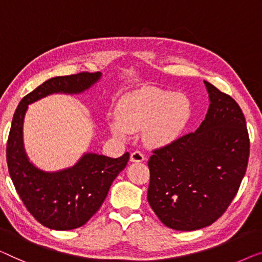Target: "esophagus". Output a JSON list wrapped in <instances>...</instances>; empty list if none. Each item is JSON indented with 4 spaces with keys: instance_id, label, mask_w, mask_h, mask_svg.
<instances>
[{
    "instance_id": "esophagus-1",
    "label": "esophagus",
    "mask_w": 262,
    "mask_h": 262,
    "mask_svg": "<svg viewBox=\"0 0 262 262\" xmlns=\"http://www.w3.org/2000/svg\"><path fill=\"white\" fill-rule=\"evenodd\" d=\"M143 160H145V156L140 150H135L130 154V161L133 163H141Z\"/></svg>"
}]
</instances>
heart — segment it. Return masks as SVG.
<instances>
[{"instance_id": "1", "label": "heart", "mask_w": 262, "mask_h": 262, "mask_svg": "<svg viewBox=\"0 0 262 262\" xmlns=\"http://www.w3.org/2000/svg\"><path fill=\"white\" fill-rule=\"evenodd\" d=\"M190 116V102L185 96L171 91L148 89L124 97L117 108V120L110 123L116 138L126 139L129 132L145 129V141L150 146L171 142Z\"/></svg>"}]
</instances>
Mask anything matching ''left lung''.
Returning <instances> with one entry per match:
<instances>
[{"instance_id":"obj_1","label":"left lung","mask_w":262,"mask_h":262,"mask_svg":"<svg viewBox=\"0 0 262 262\" xmlns=\"http://www.w3.org/2000/svg\"><path fill=\"white\" fill-rule=\"evenodd\" d=\"M210 104L193 133L154 149L147 200L165 226L190 231L219 220L236 196L249 158L240 106L205 82Z\"/></svg>"}]
</instances>
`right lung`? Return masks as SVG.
Wrapping results in <instances>:
<instances>
[{
	"label": "right lung",
	"instance_id": "right-lung-1",
	"mask_svg": "<svg viewBox=\"0 0 262 262\" xmlns=\"http://www.w3.org/2000/svg\"><path fill=\"white\" fill-rule=\"evenodd\" d=\"M101 72L54 77L26 95L14 113L7 142V164L16 192L33 217L50 229L71 230L85 224L104 202L129 153L109 158L85 153L72 167L45 172L28 160L22 127L28 104L52 94H80L97 83Z\"/></svg>",
	"mask_w": 262,
	"mask_h": 262
}]
</instances>
